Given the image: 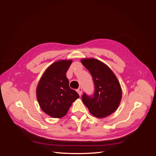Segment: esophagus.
<instances>
[{
	"mask_svg": "<svg viewBox=\"0 0 156 156\" xmlns=\"http://www.w3.org/2000/svg\"><path fill=\"white\" fill-rule=\"evenodd\" d=\"M77 92H78V94H79V96H81V94H82V88L81 87H79L77 90Z\"/></svg>",
	"mask_w": 156,
	"mask_h": 156,
	"instance_id": "1",
	"label": "esophagus"
}]
</instances>
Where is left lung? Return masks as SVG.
<instances>
[{
  "label": "left lung",
  "mask_w": 156,
  "mask_h": 156,
  "mask_svg": "<svg viewBox=\"0 0 156 156\" xmlns=\"http://www.w3.org/2000/svg\"><path fill=\"white\" fill-rule=\"evenodd\" d=\"M81 63L91 74L94 83L93 96L84 93L82 100L92 115L104 118L116 111L122 99L119 80L106 64L95 58L82 59Z\"/></svg>",
  "instance_id": "1"
}]
</instances>
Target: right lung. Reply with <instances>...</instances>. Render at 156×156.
I'll use <instances>...</instances> for the list:
<instances>
[{
  "label": "right lung",
  "mask_w": 156,
  "mask_h": 156,
  "mask_svg": "<svg viewBox=\"0 0 156 156\" xmlns=\"http://www.w3.org/2000/svg\"><path fill=\"white\" fill-rule=\"evenodd\" d=\"M72 62V60H62L52 64L37 84V101L42 111L53 118L65 116L72 103L79 98L78 93L69 88L66 75Z\"/></svg>",
  "instance_id": "right-lung-1"
}]
</instances>
